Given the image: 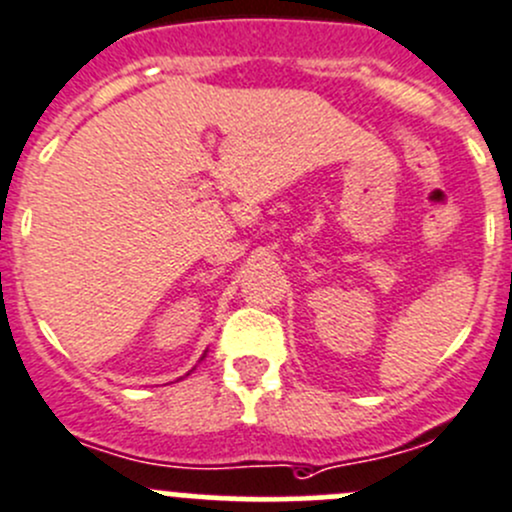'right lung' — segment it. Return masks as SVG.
<instances>
[{
	"mask_svg": "<svg viewBox=\"0 0 512 512\" xmlns=\"http://www.w3.org/2000/svg\"><path fill=\"white\" fill-rule=\"evenodd\" d=\"M203 359H205V354H203V356H200V361H203Z\"/></svg>",
	"mask_w": 512,
	"mask_h": 512,
	"instance_id": "right-lung-1",
	"label": "right lung"
}]
</instances>
